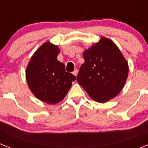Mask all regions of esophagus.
<instances>
[{"mask_svg":"<svg viewBox=\"0 0 148 148\" xmlns=\"http://www.w3.org/2000/svg\"><path fill=\"white\" fill-rule=\"evenodd\" d=\"M77 73H78V71H77V69H76V70H74V72H73V74H74V76H77Z\"/></svg>","mask_w":148,"mask_h":148,"instance_id":"1","label":"esophagus"}]
</instances>
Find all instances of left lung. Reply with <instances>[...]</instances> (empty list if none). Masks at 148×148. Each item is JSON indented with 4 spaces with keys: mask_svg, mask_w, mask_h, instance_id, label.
<instances>
[{
    "mask_svg": "<svg viewBox=\"0 0 148 148\" xmlns=\"http://www.w3.org/2000/svg\"><path fill=\"white\" fill-rule=\"evenodd\" d=\"M77 82L94 101L104 103L116 97L128 76V63L111 40H99L83 52Z\"/></svg>",
    "mask_w": 148,
    "mask_h": 148,
    "instance_id": "left-lung-1",
    "label": "left lung"
}]
</instances>
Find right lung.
<instances>
[{
	"label": "right lung",
	"mask_w": 148,
	"mask_h": 148,
	"mask_svg": "<svg viewBox=\"0 0 148 148\" xmlns=\"http://www.w3.org/2000/svg\"><path fill=\"white\" fill-rule=\"evenodd\" d=\"M60 49L50 41L45 42L34 53L26 69L28 86L38 99L54 105L64 99L76 79L66 72L65 65L58 60Z\"/></svg>",
	"instance_id": "right-lung-1"
}]
</instances>
